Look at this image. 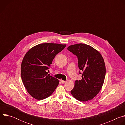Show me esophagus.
Instances as JSON below:
<instances>
[{
	"instance_id": "1",
	"label": "esophagus",
	"mask_w": 125,
	"mask_h": 125,
	"mask_svg": "<svg viewBox=\"0 0 125 125\" xmlns=\"http://www.w3.org/2000/svg\"><path fill=\"white\" fill-rule=\"evenodd\" d=\"M60 81H61V82L62 83H66V81H63V80H61Z\"/></svg>"
}]
</instances>
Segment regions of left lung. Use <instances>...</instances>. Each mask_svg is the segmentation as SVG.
<instances>
[{"instance_id":"obj_1","label":"left lung","mask_w":125,"mask_h":125,"mask_svg":"<svg viewBox=\"0 0 125 125\" xmlns=\"http://www.w3.org/2000/svg\"><path fill=\"white\" fill-rule=\"evenodd\" d=\"M67 49L77 56L79 68L83 72L82 79L75 81L71 94L81 101L91 100L98 94L104 81L106 68L103 58L97 50L87 44L72 45Z\"/></svg>"}]
</instances>
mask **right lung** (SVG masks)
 <instances>
[{"mask_svg": "<svg viewBox=\"0 0 125 125\" xmlns=\"http://www.w3.org/2000/svg\"><path fill=\"white\" fill-rule=\"evenodd\" d=\"M66 44L42 43L31 48L21 65V75L28 93L37 100H42L54 92L59 84L57 79L47 72L53 59L63 50Z\"/></svg>", "mask_w": 125, "mask_h": 125, "instance_id": "obj_1", "label": "right lung"}]
</instances>
